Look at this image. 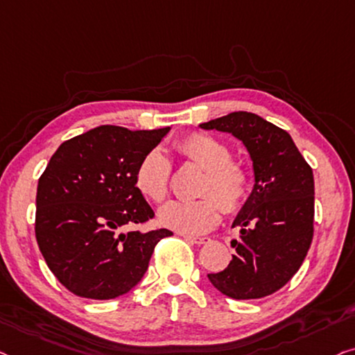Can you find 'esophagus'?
<instances>
[{
    "label": "esophagus",
    "instance_id": "1",
    "mask_svg": "<svg viewBox=\"0 0 355 355\" xmlns=\"http://www.w3.org/2000/svg\"><path fill=\"white\" fill-rule=\"evenodd\" d=\"M184 239L193 242V244H198V245H202V244H207L210 241L209 237H198V236H183Z\"/></svg>",
    "mask_w": 355,
    "mask_h": 355
}]
</instances>
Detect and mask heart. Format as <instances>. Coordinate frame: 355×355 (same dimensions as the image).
Masks as SVG:
<instances>
[{"label": "heart", "instance_id": "b5f03b06", "mask_svg": "<svg viewBox=\"0 0 355 355\" xmlns=\"http://www.w3.org/2000/svg\"><path fill=\"white\" fill-rule=\"evenodd\" d=\"M183 159L205 171L196 200L171 202L159 211L164 226L187 236L202 234L218 223L220 210L236 215L247 204L252 191V173L244 162L232 159L231 148L215 137L193 132L175 144ZM172 162L161 150L153 148L135 168V187L155 204L167 199L171 189Z\"/></svg>", "mask_w": 355, "mask_h": 355}]
</instances>
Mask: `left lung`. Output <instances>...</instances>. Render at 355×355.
Masks as SVG:
<instances>
[{
  "label": "left lung",
  "mask_w": 355,
  "mask_h": 355,
  "mask_svg": "<svg viewBox=\"0 0 355 355\" xmlns=\"http://www.w3.org/2000/svg\"><path fill=\"white\" fill-rule=\"evenodd\" d=\"M200 127L242 140L255 171L253 191L232 223L241 228L239 239L231 242L236 255L209 280L230 298H264L282 288L308 255L314 236L313 168L287 132L258 114L234 111Z\"/></svg>",
  "instance_id": "left-lung-1"
}]
</instances>
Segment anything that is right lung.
I'll return each instance as SVG.
<instances>
[{"label":"right lung","instance_id":"right-lung-1","mask_svg":"<svg viewBox=\"0 0 355 355\" xmlns=\"http://www.w3.org/2000/svg\"><path fill=\"white\" fill-rule=\"evenodd\" d=\"M171 127L100 125L63 141L36 191L35 234L57 280L81 298L113 300L134 288L168 230H129L155 218L135 168Z\"/></svg>","mask_w":355,"mask_h":355}]
</instances>
